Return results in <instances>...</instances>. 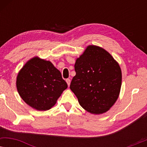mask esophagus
<instances>
[{"mask_svg":"<svg viewBox=\"0 0 147 147\" xmlns=\"http://www.w3.org/2000/svg\"><path fill=\"white\" fill-rule=\"evenodd\" d=\"M66 82H67L68 86H69V85H70V82H71V80H70V79H69V78H67V79H66Z\"/></svg>","mask_w":147,"mask_h":147,"instance_id":"obj_1","label":"esophagus"}]
</instances>
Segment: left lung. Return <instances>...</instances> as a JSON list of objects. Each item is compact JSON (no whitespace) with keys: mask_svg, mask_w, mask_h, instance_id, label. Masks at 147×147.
I'll return each instance as SVG.
<instances>
[{"mask_svg":"<svg viewBox=\"0 0 147 147\" xmlns=\"http://www.w3.org/2000/svg\"><path fill=\"white\" fill-rule=\"evenodd\" d=\"M76 76L70 89L82 108L92 114H102L118 99L122 83L118 63L101 47L90 45L74 65Z\"/></svg>","mask_w":147,"mask_h":147,"instance_id":"8db88e82","label":"left lung"}]
</instances>
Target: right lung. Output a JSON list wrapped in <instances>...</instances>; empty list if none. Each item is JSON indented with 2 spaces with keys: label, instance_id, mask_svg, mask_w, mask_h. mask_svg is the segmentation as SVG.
Here are the masks:
<instances>
[{
  "label": "right lung",
  "instance_id": "right-lung-1",
  "mask_svg": "<svg viewBox=\"0 0 147 147\" xmlns=\"http://www.w3.org/2000/svg\"><path fill=\"white\" fill-rule=\"evenodd\" d=\"M17 88L28 105L38 110H47L55 105L67 84L51 62L34 57L19 71Z\"/></svg>",
  "mask_w": 147,
  "mask_h": 147
}]
</instances>
